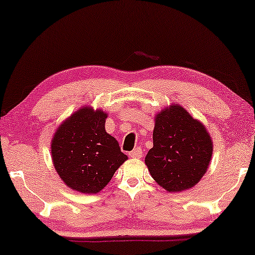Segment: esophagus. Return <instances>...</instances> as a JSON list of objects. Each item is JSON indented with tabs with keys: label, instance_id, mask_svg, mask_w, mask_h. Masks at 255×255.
Instances as JSON below:
<instances>
[{
	"label": "esophagus",
	"instance_id": "esophagus-1",
	"mask_svg": "<svg viewBox=\"0 0 255 255\" xmlns=\"http://www.w3.org/2000/svg\"><path fill=\"white\" fill-rule=\"evenodd\" d=\"M128 156L131 158H141L142 157V150H141V148H135V149L128 152Z\"/></svg>",
	"mask_w": 255,
	"mask_h": 255
}]
</instances>
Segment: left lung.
Segmentation results:
<instances>
[{
  "mask_svg": "<svg viewBox=\"0 0 255 255\" xmlns=\"http://www.w3.org/2000/svg\"><path fill=\"white\" fill-rule=\"evenodd\" d=\"M152 141L144 163L168 193L190 189L206 173L213 141L204 125L180 105H171L155 116Z\"/></svg>",
  "mask_w": 255,
  "mask_h": 255,
  "instance_id": "1",
  "label": "left lung"
}]
</instances>
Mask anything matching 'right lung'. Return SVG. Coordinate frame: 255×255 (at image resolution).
<instances>
[{"mask_svg": "<svg viewBox=\"0 0 255 255\" xmlns=\"http://www.w3.org/2000/svg\"><path fill=\"white\" fill-rule=\"evenodd\" d=\"M107 114L82 107L62 122L51 141L57 173L70 189L97 194L108 185L128 156L105 130Z\"/></svg>", "mask_w": 255, "mask_h": 255, "instance_id": "add662e5", "label": "right lung"}]
</instances>
